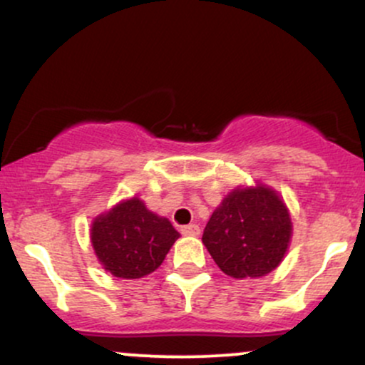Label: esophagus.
<instances>
[{
    "instance_id": "1",
    "label": "esophagus",
    "mask_w": 365,
    "mask_h": 365,
    "mask_svg": "<svg viewBox=\"0 0 365 365\" xmlns=\"http://www.w3.org/2000/svg\"><path fill=\"white\" fill-rule=\"evenodd\" d=\"M200 233V228L197 225H187L182 226V235L185 237H197Z\"/></svg>"
}]
</instances>
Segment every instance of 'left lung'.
Here are the masks:
<instances>
[{"instance_id":"obj_1","label":"left lung","mask_w":365,"mask_h":365,"mask_svg":"<svg viewBox=\"0 0 365 365\" xmlns=\"http://www.w3.org/2000/svg\"><path fill=\"white\" fill-rule=\"evenodd\" d=\"M292 233L283 197L257 182L225 195L204 228L202 244L225 274L261 278L282 264Z\"/></svg>"}]
</instances>
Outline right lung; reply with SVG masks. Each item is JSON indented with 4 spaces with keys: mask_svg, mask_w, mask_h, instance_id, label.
I'll use <instances>...</instances> for the list:
<instances>
[{
    "mask_svg": "<svg viewBox=\"0 0 365 365\" xmlns=\"http://www.w3.org/2000/svg\"><path fill=\"white\" fill-rule=\"evenodd\" d=\"M178 237L168 217L149 211L139 197L120 200L91 225V244L99 264L123 279L156 271Z\"/></svg>",
    "mask_w": 365,
    "mask_h": 365,
    "instance_id": "obj_1",
    "label": "right lung"
}]
</instances>
